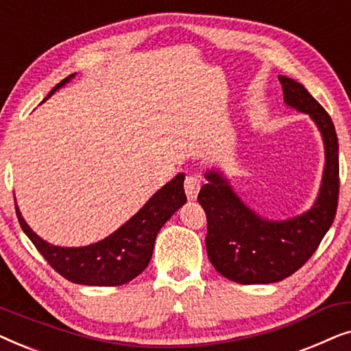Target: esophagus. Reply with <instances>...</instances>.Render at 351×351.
Wrapping results in <instances>:
<instances>
[{
  "instance_id": "1",
  "label": "esophagus",
  "mask_w": 351,
  "mask_h": 351,
  "mask_svg": "<svg viewBox=\"0 0 351 351\" xmlns=\"http://www.w3.org/2000/svg\"><path fill=\"white\" fill-rule=\"evenodd\" d=\"M184 189L186 196H189V199L195 201L198 198V191L201 189V180L198 179V176H186L184 182Z\"/></svg>"
}]
</instances>
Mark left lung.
Here are the masks:
<instances>
[{"mask_svg": "<svg viewBox=\"0 0 351 351\" xmlns=\"http://www.w3.org/2000/svg\"><path fill=\"white\" fill-rule=\"evenodd\" d=\"M287 107L306 113L324 143L323 180L313 206L286 220L247 208L220 171H206L198 201L208 219L206 249L215 270L239 285H270L295 273L334 222L339 201V142L328 112L295 80L280 75Z\"/></svg>", "mask_w": 351, "mask_h": 351, "instance_id": "left-lung-1", "label": "left lung"}]
</instances>
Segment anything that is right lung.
Here are the masks:
<instances>
[{"label":"right lung","mask_w":351,"mask_h":351,"mask_svg":"<svg viewBox=\"0 0 351 351\" xmlns=\"http://www.w3.org/2000/svg\"><path fill=\"white\" fill-rule=\"evenodd\" d=\"M76 73L62 80L47 94L65 86ZM46 97V99H47ZM184 174L156 191L137 214L102 241L83 247H62L45 241L28 227L16 206L19 223L47 263L65 280L83 286H121L145 270L150 262L156 234L180 206L186 203Z\"/></svg>","instance_id":"add662e5"}]
</instances>
